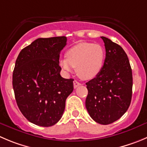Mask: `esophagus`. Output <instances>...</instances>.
<instances>
[{
    "label": "esophagus",
    "mask_w": 147,
    "mask_h": 147,
    "mask_svg": "<svg viewBox=\"0 0 147 147\" xmlns=\"http://www.w3.org/2000/svg\"><path fill=\"white\" fill-rule=\"evenodd\" d=\"M79 85H81V84L79 83V82H77V81H76V80L74 81V87L75 89H76V87H78V86H79Z\"/></svg>",
    "instance_id": "esophagus-1"
}]
</instances>
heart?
Segmentation results:
<instances>
[{
    "mask_svg": "<svg viewBox=\"0 0 147 147\" xmlns=\"http://www.w3.org/2000/svg\"><path fill=\"white\" fill-rule=\"evenodd\" d=\"M105 50L99 44L81 42L66 52V58L60 59L59 64L67 73L76 68L77 74L84 80L95 78L101 71L105 60Z\"/></svg>",
    "mask_w": 147,
    "mask_h": 147,
    "instance_id": "1",
    "label": "heart"
}]
</instances>
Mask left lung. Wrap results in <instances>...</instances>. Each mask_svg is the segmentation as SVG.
I'll list each match as a JSON object with an SVG mask.
<instances>
[{"instance_id":"8db88e82","label":"left lung","mask_w":147,"mask_h":147,"mask_svg":"<svg viewBox=\"0 0 147 147\" xmlns=\"http://www.w3.org/2000/svg\"><path fill=\"white\" fill-rule=\"evenodd\" d=\"M101 38L105 47V60L100 74L86 83V107L95 122L107 125L121 118L129 107L133 77L123 49L107 37Z\"/></svg>"}]
</instances>
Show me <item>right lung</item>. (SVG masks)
Masks as SVG:
<instances>
[{
    "mask_svg": "<svg viewBox=\"0 0 147 147\" xmlns=\"http://www.w3.org/2000/svg\"><path fill=\"white\" fill-rule=\"evenodd\" d=\"M63 37L38 38L19 53L13 72L15 99L24 116L35 125L49 127L59 121L74 79L61 77L60 53Z\"/></svg>",
    "mask_w": 147,
    "mask_h": 147,
    "instance_id": "obj_1",
    "label": "right lung"
}]
</instances>
